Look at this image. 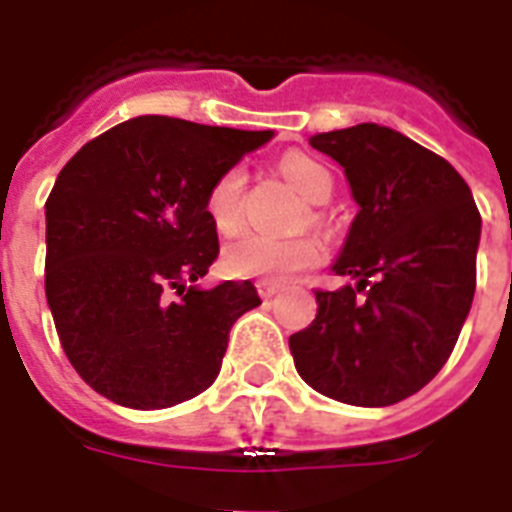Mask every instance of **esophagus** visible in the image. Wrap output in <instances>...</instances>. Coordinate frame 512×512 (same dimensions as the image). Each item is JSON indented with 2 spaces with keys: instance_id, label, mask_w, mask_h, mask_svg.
<instances>
[{
  "instance_id": "34e87169",
  "label": "esophagus",
  "mask_w": 512,
  "mask_h": 512,
  "mask_svg": "<svg viewBox=\"0 0 512 512\" xmlns=\"http://www.w3.org/2000/svg\"><path fill=\"white\" fill-rule=\"evenodd\" d=\"M257 292L263 300H271L276 292H279V284H271V281H257Z\"/></svg>"
}]
</instances>
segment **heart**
I'll return each instance as SVG.
<instances>
[{
    "label": "heart",
    "mask_w": 512,
    "mask_h": 512,
    "mask_svg": "<svg viewBox=\"0 0 512 512\" xmlns=\"http://www.w3.org/2000/svg\"><path fill=\"white\" fill-rule=\"evenodd\" d=\"M279 170L308 204H324L335 191L327 167L308 154L289 151L279 159ZM244 185H247L244 170L231 167L207 191V215L220 233H233L239 228ZM316 260H319V244L308 236L271 239L260 233H241L223 249L225 271L239 279L287 281L295 273L316 265Z\"/></svg>",
    "instance_id": "b5f03b06"
}]
</instances>
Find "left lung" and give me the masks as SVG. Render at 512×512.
Listing matches in <instances>:
<instances>
[{
    "mask_svg": "<svg viewBox=\"0 0 512 512\" xmlns=\"http://www.w3.org/2000/svg\"><path fill=\"white\" fill-rule=\"evenodd\" d=\"M311 146L348 177L358 212L332 265L356 287L316 292V319L289 337L313 390L390 406L452 356L476 292L481 215L452 164L380 124L319 132Z\"/></svg>",
    "mask_w": 512,
    "mask_h": 512,
    "instance_id": "8db88e82",
    "label": "left lung"
}]
</instances>
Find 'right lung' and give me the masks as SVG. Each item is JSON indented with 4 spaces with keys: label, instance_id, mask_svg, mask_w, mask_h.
I'll return each instance as SVG.
<instances>
[{
    "label": "right lung",
    "instance_id": "1",
    "mask_svg": "<svg viewBox=\"0 0 512 512\" xmlns=\"http://www.w3.org/2000/svg\"><path fill=\"white\" fill-rule=\"evenodd\" d=\"M271 130L135 116L90 140L44 204V292L60 345L92 390L167 409L215 382L252 281L201 289L217 260L207 191Z\"/></svg>",
    "mask_w": 512,
    "mask_h": 512
}]
</instances>
